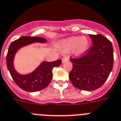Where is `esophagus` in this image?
Listing matches in <instances>:
<instances>
[{
    "instance_id": "esophagus-1",
    "label": "esophagus",
    "mask_w": 121,
    "mask_h": 121,
    "mask_svg": "<svg viewBox=\"0 0 121 121\" xmlns=\"http://www.w3.org/2000/svg\"><path fill=\"white\" fill-rule=\"evenodd\" d=\"M69 60V56H65L63 58H62V61H63V63H65V62Z\"/></svg>"
}]
</instances>
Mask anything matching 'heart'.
<instances>
[{"label":"heart","instance_id":"obj_1","mask_svg":"<svg viewBox=\"0 0 121 121\" xmlns=\"http://www.w3.org/2000/svg\"><path fill=\"white\" fill-rule=\"evenodd\" d=\"M89 46V40L84 37H72L64 40L61 43L63 51L67 52L73 50L74 54L77 56L84 54Z\"/></svg>","mask_w":121,"mask_h":121}]
</instances>
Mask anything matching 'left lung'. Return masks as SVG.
I'll return each instance as SVG.
<instances>
[{"instance_id": "obj_1", "label": "left lung", "mask_w": 121, "mask_h": 121, "mask_svg": "<svg viewBox=\"0 0 121 121\" xmlns=\"http://www.w3.org/2000/svg\"><path fill=\"white\" fill-rule=\"evenodd\" d=\"M92 46L86 54L70 58L73 67L69 79L74 87L92 91L101 87L107 81L113 65V49L109 40L102 34L89 35Z\"/></svg>"}]
</instances>
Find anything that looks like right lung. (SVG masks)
Listing matches in <instances>:
<instances>
[{
    "label": "right lung",
    "mask_w": 121,
    "mask_h": 121,
    "mask_svg": "<svg viewBox=\"0 0 121 121\" xmlns=\"http://www.w3.org/2000/svg\"><path fill=\"white\" fill-rule=\"evenodd\" d=\"M35 42L45 43L46 40L38 37H21L11 43L6 55V65L12 78L19 87L29 92H37L46 87L52 78V69L59 66L62 62L61 60L52 62L43 61L31 73L20 75L17 73L13 65L16 52L20 48Z\"/></svg>",
    "instance_id": "obj_1"
}]
</instances>
